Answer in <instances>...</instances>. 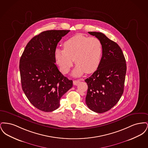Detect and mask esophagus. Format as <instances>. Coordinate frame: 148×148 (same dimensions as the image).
I'll return each mask as SVG.
<instances>
[{"instance_id":"34e87169","label":"esophagus","mask_w":148,"mask_h":148,"mask_svg":"<svg viewBox=\"0 0 148 148\" xmlns=\"http://www.w3.org/2000/svg\"><path fill=\"white\" fill-rule=\"evenodd\" d=\"M80 82V81L79 80H74L73 81V84L77 85Z\"/></svg>"}]
</instances>
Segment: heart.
<instances>
[{
  "mask_svg": "<svg viewBox=\"0 0 148 148\" xmlns=\"http://www.w3.org/2000/svg\"><path fill=\"white\" fill-rule=\"evenodd\" d=\"M63 46L64 49L57 48L54 52L56 63L63 73L69 71L74 59L77 64L73 72L74 76H80L84 71L92 73L98 69L103 52L98 38L77 34L64 42Z\"/></svg>",
  "mask_w": 148,
  "mask_h": 148,
  "instance_id": "obj_1",
  "label": "heart"
}]
</instances>
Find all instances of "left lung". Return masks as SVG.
<instances>
[{
	"mask_svg": "<svg viewBox=\"0 0 148 148\" xmlns=\"http://www.w3.org/2000/svg\"><path fill=\"white\" fill-rule=\"evenodd\" d=\"M88 33L101 41L103 52L97 70L85 80L88 86L85 102L92 111L104 113L116 104L123 94L126 61L117 43L101 33Z\"/></svg>",
	"mask_w": 148,
	"mask_h": 148,
	"instance_id": "8db88e82",
	"label": "left lung"
}]
</instances>
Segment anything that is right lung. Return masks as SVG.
<instances>
[{
	"instance_id": "1",
	"label": "right lung",
	"mask_w": 148,
	"mask_h": 148,
	"mask_svg": "<svg viewBox=\"0 0 148 148\" xmlns=\"http://www.w3.org/2000/svg\"><path fill=\"white\" fill-rule=\"evenodd\" d=\"M69 30L42 32L27 44L19 62L21 87L30 103L45 112L60 106V100L73 86L56 65L58 43Z\"/></svg>"
}]
</instances>
